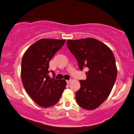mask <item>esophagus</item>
I'll use <instances>...</instances> for the list:
<instances>
[{
	"label": "esophagus",
	"mask_w": 134,
	"mask_h": 134,
	"mask_svg": "<svg viewBox=\"0 0 134 134\" xmlns=\"http://www.w3.org/2000/svg\"><path fill=\"white\" fill-rule=\"evenodd\" d=\"M70 81H71V80H66V82H67V83H68V84H69V83H70Z\"/></svg>",
	"instance_id": "34e87169"
}]
</instances>
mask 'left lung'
I'll use <instances>...</instances> for the list:
<instances>
[{
	"instance_id": "8db88e82",
	"label": "left lung",
	"mask_w": 134,
	"mask_h": 134,
	"mask_svg": "<svg viewBox=\"0 0 134 134\" xmlns=\"http://www.w3.org/2000/svg\"><path fill=\"white\" fill-rule=\"evenodd\" d=\"M67 47L75 56L81 70L87 67V79L80 80L76 93L79 105L93 110L108 98L117 77L115 57L107 45L92 38L67 41Z\"/></svg>"
}]
</instances>
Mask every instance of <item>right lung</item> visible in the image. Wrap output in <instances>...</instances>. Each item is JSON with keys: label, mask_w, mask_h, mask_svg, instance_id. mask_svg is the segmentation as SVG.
<instances>
[{"label": "right lung", "mask_w": 134, "mask_h": 134, "mask_svg": "<svg viewBox=\"0 0 134 134\" xmlns=\"http://www.w3.org/2000/svg\"><path fill=\"white\" fill-rule=\"evenodd\" d=\"M65 42V40L41 39L31 45L22 57V84L31 98L42 108L57 103L66 86L64 79L56 80L48 74L49 62Z\"/></svg>", "instance_id": "add662e5"}]
</instances>
